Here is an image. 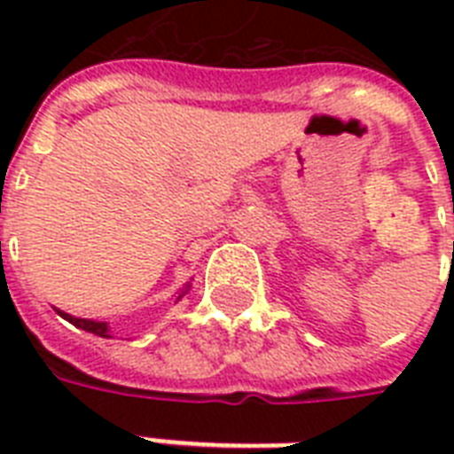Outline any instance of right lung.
<instances>
[{"instance_id": "right-lung-1", "label": "right lung", "mask_w": 454, "mask_h": 454, "mask_svg": "<svg viewBox=\"0 0 454 454\" xmlns=\"http://www.w3.org/2000/svg\"><path fill=\"white\" fill-rule=\"evenodd\" d=\"M191 287V285H188ZM188 287H185L181 294H178V299L184 297L185 292H188ZM176 299V301H178ZM59 316H63L67 320V323H73L74 327H80V330H87L91 332V334H96V337H103V339H110V330H108V323H98V320H87V317H74V316H67V313H63V310H59Z\"/></svg>"}]
</instances>
